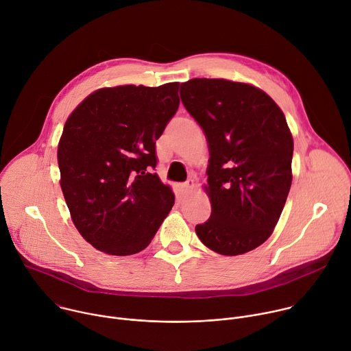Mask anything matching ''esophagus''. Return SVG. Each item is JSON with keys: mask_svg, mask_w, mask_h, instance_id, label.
Returning a JSON list of instances; mask_svg holds the SVG:
<instances>
[{"mask_svg": "<svg viewBox=\"0 0 351 351\" xmlns=\"http://www.w3.org/2000/svg\"><path fill=\"white\" fill-rule=\"evenodd\" d=\"M193 187H194V182L190 179V180H187L186 183H183V184L180 186V190H182L183 194H189V193L193 190Z\"/></svg>", "mask_w": 351, "mask_h": 351, "instance_id": "34e87169", "label": "esophagus"}]
</instances>
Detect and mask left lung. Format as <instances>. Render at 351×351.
Instances as JSON below:
<instances>
[{"label":"left lung","instance_id":"8db88e82","mask_svg":"<svg viewBox=\"0 0 351 351\" xmlns=\"http://www.w3.org/2000/svg\"><path fill=\"white\" fill-rule=\"evenodd\" d=\"M180 98L210 149L211 217L195 233L222 256L252 252L272 234L291 186L286 118L267 93L240 82L191 79L180 84Z\"/></svg>","mask_w":351,"mask_h":351}]
</instances>
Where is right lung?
I'll return each instance as SVG.
<instances>
[{
	"label": "right lung",
	"mask_w": 351,
	"mask_h": 351,
	"mask_svg": "<svg viewBox=\"0 0 351 351\" xmlns=\"http://www.w3.org/2000/svg\"><path fill=\"white\" fill-rule=\"evenodd\" d=\"M179 83L117 86L86 97L58 144L61 189L71 218L110 256L144 250L175 203L153 172L156 141L179 107Z\"/></svg>",
	"instance_id": "right-lung-1"
}]
</instances>
